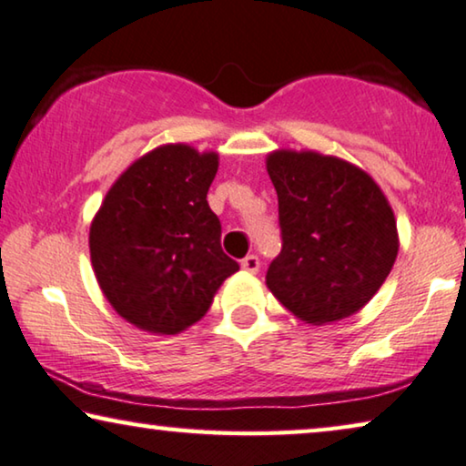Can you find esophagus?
I'll use <instances>...</instances> for the list:
<instances>
[{"instance_id": "1", "label": "esophagus", "mask_w": 466, "mask_h": 466, "mask_svg": "<svg viewBox=\"0 0 466 466\" xmlns=\"http://www.w3.org/2000/svg\"><path fill=\"white\" fill-rule=\"evenodd\" d=\"M241 268H244L246 273H258L260 271V258L256 254H249L246 256L244 260H241Z\"/></svg>"}]
</instances>
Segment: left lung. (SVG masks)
Wrapping results in <instances>:
<instances>
[{"instance_id":"8db88e82","label":"left lung","mask_w":466,"mask_h":466,"mask_svg":"<svg viewBox=\"0 0 466 466\" xmlns=\"http://www.w3.org/2000/svg\"><path fill=\"white\" fill-rule=\"evenodd\" d=\"M267 172L278 191L281 252L267 286L307 323L339 321L379 292L400 249L387 198L372 177L315 151H275Z\"/></svg>"}]
</instances>
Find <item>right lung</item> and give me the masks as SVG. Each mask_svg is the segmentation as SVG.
Instances as JSON below:
<instances>
[{
  "label": "right lung",
  "mask_w": 466,
  "mask_h": 466,
  "mask_svg": "<svg viewBox=\"0 0 466 466\" xmlns=\"http://www.w3.org/2000/svg\"><path fill=\"white\" fill-rule=\"evenodd\" d=\"M218 155L164 145L134 161L90 227V258L111 307L140 329L178 334L210 309L239 265L208 206Z\"/></svg>",
  "instance_id": "1"
}]
</instances>
